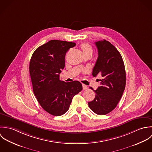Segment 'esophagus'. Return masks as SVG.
I'll return each mask as SVG.
<instances>
[{
  "label": "esophagus",
  "mask_w": 152,
  "mask_h": 152,
  "mask_svg": "<svg viewBox=\"0 0 152 152\" xmlns=\"http://www.w3.org/2000/svg\"><path fill=\"white\" fill-rule=\"evenodd\" d=\"M82 86H83V90H87V89H88V86H87L86 85H84V84H83V85H82Z\"/></svg>",
  "instance_id": "1"
}]
</instances>
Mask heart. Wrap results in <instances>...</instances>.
<instances>
[{"mask_svg": "<svg viewBox=\"0 0 152 152\" xmlns=\"http://www.w3.org/2000/svg\"><path fill=\"white\" fill-rule=\"evenodd\" d=\"M80 47H81V49L82 50V52H83V54L91 53L92 55L93 49H92L91 46L89 44H88L87 43H83L81 45Z\"/></svg>", "mask_w": 152, "mask_h": 152, "instance_id": "b5f03b06", "label": "heart"}]
</instances>
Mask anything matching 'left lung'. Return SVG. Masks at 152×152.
<instances>
[{
  "label": "left lung",
  "mask_w": 152,
  "mask_h": 152,
  "mask_svg": "<svg viewBox=\"0 0 152 152\" xmlns=\"http://www.w3.org/2000/svg\"><path fill=\"white\" fill-rule=\"evenodd\" d=\"M98 58L92 75L102 77L100 86L94 91L93 100L88 102L91 110L97 115H104L112 112L121 99L126 86V71L121 55L109 42L103 40L95 42Z\"/></svg>",
  "instance_id": "1"
}]
</instances>
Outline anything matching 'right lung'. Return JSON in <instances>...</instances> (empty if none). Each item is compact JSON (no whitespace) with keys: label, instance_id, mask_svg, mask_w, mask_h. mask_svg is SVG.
<instances>
[{"label":"right lung","instance_id":"right-lung-1","mask_svg":"<svg viewBox=\"0 0 152 152\" xmlns=\"http://www.w3.org/2000/svg\"><path fill=\"white\" fill-rule=\"evenodd\" d=\"M75 46L73 42L52 40L37 48L31 58L29 73L33 93L42 107L55 116L64 114L74 96L83 89L79 81L64 82L59 79L66 53Z\"/></svg>","mask_w":152,"mask_h":152}]
</instances>
